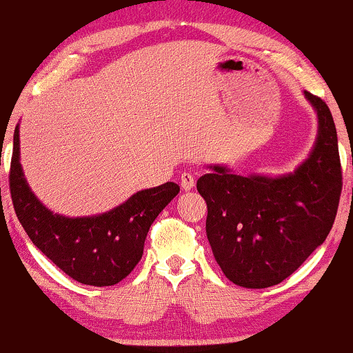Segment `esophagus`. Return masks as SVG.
I'll return each instance as SVG.
<instances>
[{
  "instance_id": "1",
  "label": "esophagus",
  "mask_w": 353,
  "mask_h": 353,
  "mask_svg": "<svg viewBox=\"0 0 353 353\" xmlns=\"http://www.w3.org/2000/svg\"><path fill=\"white\" fill-rule=\"evenodd\" d=\"M179 181H181V188L184 190L194 189V185H196V177H194L190 172H182Z\"/></svg>"
}]
</instances>
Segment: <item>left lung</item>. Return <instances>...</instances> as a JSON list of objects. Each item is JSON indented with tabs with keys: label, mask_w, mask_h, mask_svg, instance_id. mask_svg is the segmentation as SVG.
I'll use <instances>...</instances> for the list:
<instances>
[{
	"label": "left lung",
	"mask_w": 353,
	"mask_h": 353,
	"mask_svg": "<svg viewBox=\"0 0 353 353\" xmlns=\"http://www.w3.org/2000/svg\"><path fill=\"white\" fill-rule=\"evenodd\" d=\"M303 96L317 112L319 129L309 157L294 172L241 176L216 164L197 181L214 257L225 277L245 289H265L294 274L323 244L337 216V129L322 99Z\"/></svg>",
	"instance_id": "8db88e82"
}]
</instances>
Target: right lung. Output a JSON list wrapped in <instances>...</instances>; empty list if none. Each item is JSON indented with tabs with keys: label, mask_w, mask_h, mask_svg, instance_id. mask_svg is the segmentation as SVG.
<instances>
[{
	"label": "right lung",
	"mask_w": 353,
	"mask_h": 353,
	"mask_svg": "<svg viewBox=\"0 0 353 353\" xmlns=\"http://www.w3.org/2000/svg\"><path fill=\"white\" fill-rule=\"evenodd\" d=\"M10 189L14 212L28 237L64 274L84 285H114L143 257L154 219L179 192L176 182L132 194L128 201L96 216L68 217L43 204L19 163V125L13 136Z\"/></svg>",
	"instance_id": "add662e5"
}]
</instances>
